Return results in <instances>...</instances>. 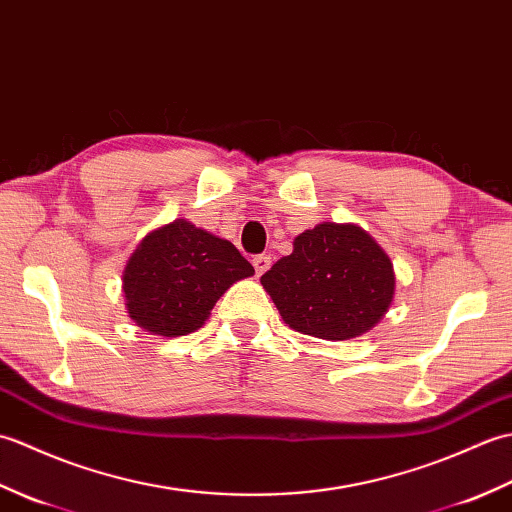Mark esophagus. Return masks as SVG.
Returning a JSON list of instances; mask_svg holds the SVG:
<instances>
[{"instance_id":"1","label":"esophagus","mask_w":512,"mask_h":512,"mask_svg":"<svg viewBox=\"0 0 512 512\" xmlns=\"http://www.w3.org/2000/svg\"><path fill=\"white\" fill-rule=\"evenodd\" d=\"M253 266H255L257 277L264 275L266 270L270 268V257H268V255H257V257H253Z\"/></svg>"}]
</instances>
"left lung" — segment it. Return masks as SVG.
<instances>
[{
  "label": "left lung",
  "instance_id": "8db88e82",
  "mask_svg": "<svg viewBox=\"0 0 512 512\" xmlns=\"http://www.w3.org/2000/svg\"><path fill=\"white\" fill-rule=\"evenodd\" d=\"M262 286L292 330L347 341L385 317L396 292L394 264L358 224L321 222L262 275Z\"/></svg>",
  "mask_w": 512,
  "mask_h": 512
}]
</instances>
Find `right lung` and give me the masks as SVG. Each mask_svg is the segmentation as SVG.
Returning <instances> with one entry per match:
<instances>
[{
	"label": "right lung",
	"mask_w": 512,
	"mask_h": 512,
	"mask_svg": "<svg viewBox=\"0 0 512 512\" xmlns=\"http://www.w3.org/2000/svg\"><path fill=\"white\" fill-rule=\"evenodd\" d=\"M255 268L228 239L189 220H173L149 231L123 270L129 319L156 336L191 334L235 281Z\"/></svg>",
	"instance_id": "1"
}]
</instances>
